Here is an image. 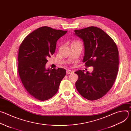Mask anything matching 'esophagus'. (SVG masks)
Wrapping results in <instances>:
<instances>
[{
    "mask_svg": "<svg viewBox=\"0 0 131 131\" xmlns=\"http://www.w3.org/2000/svg\"><path fill=\"white\" fill-rule=\"evenodd\" d=\"M73 73V71H71V70H67V71H66V73L67 74H71V73Z\"/></svg>",
    "mask_w": 131,
    "mask_h": 131,
    "instance_id": "1",
    "label": "esophagus"
}]
</instances>
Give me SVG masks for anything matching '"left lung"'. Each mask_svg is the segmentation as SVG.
<instances>
[{"label":"left lung","instance_id":"1","mask_svg":"<svg viewBox=\"0 0 131 131\" xmlns=\"http://www.w3.org/2000/svg\"><path fill=\"white\" fill-rule=\"evenodd\" d=\"M74 34L82 40L84 53L82 62L93 66L92 72L79 70L75 85L85 99L98 100L110 90L116 79L119 66L118 50L114 40L102 29L94 26L76 29Z\"/></svg>","mask_w":131,"mask_h":131}]
</instances>
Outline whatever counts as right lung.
I'll use <instances>...</instances> for the list:
<instances>
[{"mask_svg": "<svg viewBox=\"0 0 131 131\" xmlns=\"http://www.w3.org/2000/svg\"><path fill=\"white\" fill-rule=\"evenodd\" d=\"M67 31L43 26L28 35L20 46L18 73L26 91L37 100L52 98L66 75L65 69L46 68V64L55 52L57 41Z\"/></svg>", "mask_w": 131, "mask_h": 131, "instance_id": "1", "label": "right lung"}]
</instances>
